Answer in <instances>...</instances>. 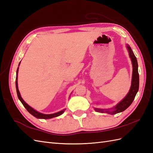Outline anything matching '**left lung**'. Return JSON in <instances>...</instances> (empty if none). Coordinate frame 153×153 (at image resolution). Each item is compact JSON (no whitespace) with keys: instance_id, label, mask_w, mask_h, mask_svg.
Masks as SVG:
<instances>
[{"instance_id":"left-lung-1","label":"left lung","mask_w":153,"mask_h":153,"mask_svg":"<svg viewBox=\"0 0 153 153\" xmlns=\"http://www.w3.org/2000/svg\"><path fill=\"white\" fill-rule=\"evenodd\" d=\"M127 50L129 53V56L131 59L132 64V82H131V87L128 93L126 95V97L123 100L119 102L115 107L110 109H99L94 108L96 111L99 113H106L110 115H115L116 113H120L125 111L132 104L134 101L135 97L139 89V74H138V65L136 56L134 55L132 49L128 44H126Z\"/></svg>"}]
</instances>
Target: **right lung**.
<instances>
[{"mask_svg": "<svg viewBox=\"0 0 153 153\" xmlns=\"http://www.w3.org/2000/svg\"><path fill=\"white\" fill-rule=\"evenodd\" d=\"M21 62H19L18 66H19ZM18 70H19V67L17 69V72H16V91H17V97H18L19 100L21 101V102L22 103V104L24 105V107L26 108L27 111L29 112L32 115H33L34 117H36L38 119H51L53 118V117H56L60 116V115H62L64 113V111H65L66 109H64L62 111H60L59 112H56L55 113H52V114H44V113H42L37 111L36 110H35L33 108H31L30 105H28L27 103L23 100V99L22 97H21V94L19 93V88H18V83H17V74H18Z\"/></svg>", "mask_w": 153, "mask_h": 153, "instance_id": "add662e5", "label": "right lung"}]
</instances>
